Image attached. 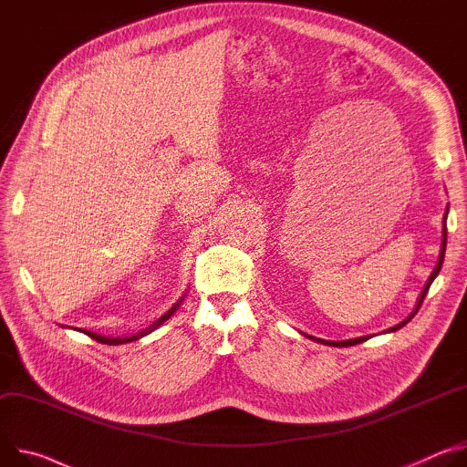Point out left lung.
<instances>
[{
  "mask_svg": "<svg viewBox=\"0 0 467 467\" xmlns=\"http://www.w3.org/2000/svg\"><path fill=\"white\" fill-rule=\"evenodd\" d=\"M449 210V207H447ZM447 210H445V217H443V243H441V250H440V257H438V265H436V269L432 271V275H431V278L427 280V285H425V289L421 291V296H420V300H418V306H416V309H413V312L410 314V317H406L402 323H399L397 327H393V328H389L388 332H395V330H399V328H402L413 316L418 314V309L421 307V302L425 300V296H427V293H429V287H431V284L434 282V278L438 276V273H440V269H441V265H443V255H445V244H447ZM309 339H314V341H317V343H325V345H334V347H350V345H358V343H361V341H366V339H369V337H356V339H348V341H325V339H319V337H312V336H307Z\"/></svg>",
  "mask_w": 467,
  "mask_h": 467,
  "instance_id": "1",
  "label": "left lung"
}]
</instances>
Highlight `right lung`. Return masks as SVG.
I'll use <instances>...</instances> for the list:
<instances>
[{
    "instance_id": "obj_1",
    "label": "right lung",
    "mask_w": 467,
    "mask_h": 467,
    "mask_svg": "<svg viewBox=\"0 0 467 467\" xmlns=\"http://www.w3.org/2000/svg\"><path fill=\"white\" fill-rule=\"evenodd\" d=\"M183 298V296H182ZM180 302L182 300H178L171 309H169V312L165 314V316H161L158 321H155L153 325H150L144 332H139V334H135V336H131V337H106V336H99V334H94V332H87V330H83L88 337H92V339H96V341H99V343H106V345H122V343H130V341H135V339H139V337H142V336H146L148 332H151V330H155V328H158L160 325H163L171 316H174V312H176V309H178V306H180Z\"/></svg>"
}]
</instances>
